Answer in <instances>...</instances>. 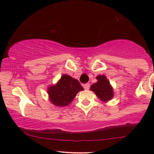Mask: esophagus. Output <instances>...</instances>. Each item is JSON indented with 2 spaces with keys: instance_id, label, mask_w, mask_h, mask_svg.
Instances as JSON below:
<instances>
[{
  "instance_id": "1",
  "label": "esophagus",
  "mask_w": 154,
  "mask_h": 154,
  "mask_svg": "<svg viewBox=\"0 0 154 154\" xmlns=\"http://www.w3.org/2000/svg\"><path fill=\"white\" fill-rule=\"evenodd\" d=\"M90 84L89 83H85V84L83 85V88H85V90H88L90 88Z\"/></svg>"
}]
</instances>
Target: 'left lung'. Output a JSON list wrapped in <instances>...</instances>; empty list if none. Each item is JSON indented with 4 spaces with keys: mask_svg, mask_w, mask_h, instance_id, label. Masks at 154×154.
Here are the masks:
<instances>
[{
    "mask_svg": "<svg viewBox=\"0 0 154 154\" xmlns=\"http://www.w3.org/2000/svg\"><path fill=\"white\" fill-rule=\"evenodd\" d=\"M98 82L91 85V90L103 101H107L113 98L114 93L109 80L104 75H98L96 77Z\"/></svg>",
    "mask_w": 154,
    "mask_h": 154,
    "instance_id": "left-lung-1",
    "label": "left lung"
}]
</instances>
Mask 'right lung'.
I'll return each mask as SVG.
<instances>
[{
	"label": "right lung",
	"mask_w": 154,
	"mask_h": 154,
	"mask_svg": "<svg viewBox=\"0 0 154 154\" xmlns=\"http://www.w3.org/2000/svg\"><path fill=\"white\" fill-rule=\"evenodd\" d=\"M83 88L77 79L64 75L56 85L48 88L50 100L58 106H66L73 100L77 93Z\"/></svg>",
	"instance_id": "1"
}]
</instances>
